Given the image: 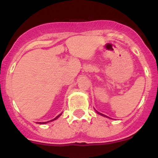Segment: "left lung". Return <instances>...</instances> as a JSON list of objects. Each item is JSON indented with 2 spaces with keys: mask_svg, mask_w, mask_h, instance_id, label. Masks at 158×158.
Masks as SVG:
<instances>
[{
  "mask_svg": "<svg viewBox=\"0 0 158 158\" xmlns=\"http://www.w3.org/2000/svg\"><path fill=\"white\" fill-rule=\"evenodd\" d=\"M96 112L98 113V114H100V115H103V116H104V115H103V114H101V113H100V112H98V111H96ZM107 117V116H106Z\"/></svg>",
  "mask_w": 158,
  "mask_h": 158,
  "instance_id": "8db88e82",
  "label": "left lung"
}]
</instances>
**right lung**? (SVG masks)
<instances>
[{
  "label": "right lung",
  "mask_w": 158,
  "mask_h": 158,
  "mask_svg": "<svg viewBox=\"0 0 158 158\" xmlns=\"http://www.w3.org/2000/svg\"><path fill=\"white\" fill-rule=\"evenodd\" d=\"M62 115V113H61V114H60V115H58V116H56V117H55V118H54V119H52V120H51V121H54V120H55V119H57V118H58V117H59V116H60V115ZM48 122H50V121H48ZM48 122H45V123H42V124H43V123H48ZM40 123V124H41V123Z\"/></svg>",
  "instance_id": "1"
}]
</instances>
